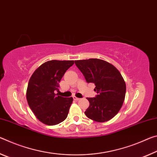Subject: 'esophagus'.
<instances>
[{
    "label": "esophagus",
    "mask_w": 157,
    "mask_h": 157,
    "mask_svg": "<svg viewBox=\"0 0 157 157\" xmlns=\"http://www.w3.org/2000/svg\"><path fill=\"white\" fill-rule=\"evenodd\" d=\"M73 99H74V100H75V101H78V100L81 99L80 98H78V97H75V96L73 97Z\"/></svg>",
    "instance_id": "34e87169"
}]
</instances>
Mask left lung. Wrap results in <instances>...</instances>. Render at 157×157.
Listing matches in <instances>:
<instances>
[{
    "mask_svg": "<svg viewBox=\"0 0 157 157\" xmlns=\"http://www.w3.org/2000/svg\"><path fill=\"white\" fill-rule=\"evenodd\" d=\"M88 83L95 85V97L87 98L90 106L85 114L97 122L109 121L117 114L124 101L126 84L116 67L97 58L75 60Z\"/></svg>",
    "mask_w": 157,
    "mask_h": 157,
    "instance_id": "8db88e82",
    "label": "left lung"
}]
</instances>
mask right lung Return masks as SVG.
Instances as JSON below:
<instances>
[{
	"label": "right lung",
	"instance_id": "1",
	"mask_svg": "<svg viewBox=\"0 0 157 157\" xmlns=\"http://www.w3.org/2000/svg\"><path fill=\"white\" fill-rule=\"evenodd\" d=\"M74 60H49L40 65L33 74L28 84L26 99L33 113L40 122L56 125L67 117L72 97L55 94L59 83Z\"/></svg>",
	"mask_w": 157,
	"mask_h": 157
}]
</instances>
